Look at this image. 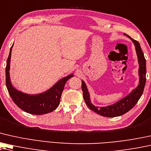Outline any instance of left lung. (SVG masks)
<instances>
[{
	"label": "left lung",
	"instance_id": "left-lung-1",
	"mask_svg": "<svg viewBox=\"0 0 151 151\" xmlns=\"http://www.w3.org/2000/svg\"><path fill=\"white\" fill-rule=\"evenodd\" d=\"M127 35L130 39H132L133 43H134L135 47V51H136L137 59L139 63V70L138 74L139 77V84L136 88L134 89L131 93L124 97L123 99L119 100L115 104L110 106L106 107H98L95 106L92 104L90 99V94L88 93L87 86L84 81L82 80V90L83 92V97L87 106L91 110L97 113L98 114L106 117H116L119 116L129 112L131 109L134 107L137 102L138 101L139 98L142 95L144 88H145L146 84V59L144 56V53L141 49L140 45L138 41L134 40L131 38L127 35Z\"/></svg>",
	"mask_w": 151,
	"mask_h": 151
}]
</instances>
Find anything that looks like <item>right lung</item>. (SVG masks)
I'll return each instance as SVG.
<instances>
[{"mask_svg": "<svg viewBox=\"0 0 151 151\" xmlns=\"http://www.w3.org/2000/svg\"><path fill=\"white\" fill-rule=\"evenodd\" d=\"M13 45L10 49L5 69L6 88L13 101L19 108L31 114H45L54 111L59 106L60 97L64 89L65 84L69 78L73 77V75L70 74L66 77L63 78L53 86L42 93L29 95L19 91L12 85L9 76L10 60Z\"/></svg>", "mask_w": 151, "mask_h": 151, "instance_id": "obj_1", "label": "right lung"}]
</instances>
